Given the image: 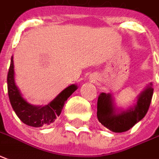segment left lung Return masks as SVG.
<instances>
[{"mask_svg": "<svg viewBox=\"0 0 159 159\" xmlns=\"http://www.w3.org/2000/svg\"><path fill=\"white\" fill-rule=\"evenodd\" d=\"M152 86V84H151ZM148 87L140 95L136 106L116 115L109 93H102L98 98L97 116L103 126L114 132H124L133 127L148 113L153 94V89Z\"/></svg>", "mask_w": 159, "mask_h": 159, "instance_id": "left-lung-1", "label": "left lung"}]
</instances>
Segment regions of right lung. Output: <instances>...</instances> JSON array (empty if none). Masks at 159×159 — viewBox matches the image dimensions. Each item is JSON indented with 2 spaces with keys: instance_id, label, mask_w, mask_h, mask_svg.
Here are the masks:
<instances>
[{
  "instance_id": "obj_1",
  "label": "right lung",
  "mask_w": 159,
  "mask_h": 159,
  "mask_svg": "<svg viewBox=\"0 0 159 159\" xmlns=\"http://www.w3.org/2000/svg\"><path fill=\"white\" fill-rule=\"evenodd\" d=\"M77 87L70 85L44 106H34L22 97L19 90L14 82L13 60L11 57L10 67L7 74V91L9 100L17 117L29 126L41 127L48 125L55 121L57 116L61 113L67 98L76 91Z\"/></svg>"
}]
</instances>
